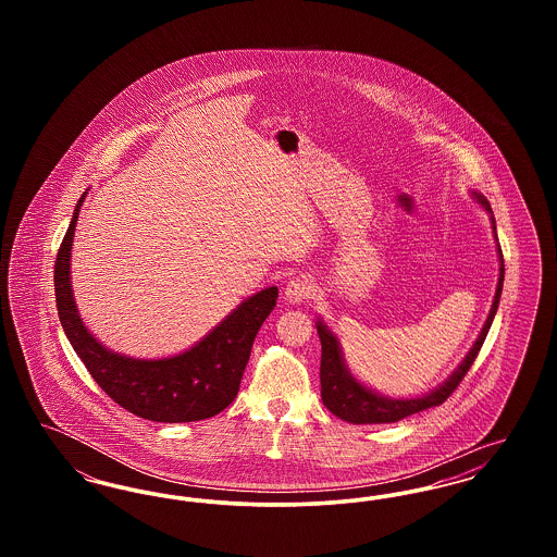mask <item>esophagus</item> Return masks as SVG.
I'll return each instance as SVG.
<instances>
[{"label":"esophagus","instance_id":"1","mask_svg":"<svg viewBox=\"0 0 557 557\" xmlns=\"http://www.w3.org/2000/svg\"><path fill=\"white\" fill-rule=\"evenodd\" d=\"M311 290H313L311 280L302 275V277H292L290 282L286 284V288H284V294H286L288 302L298 305V302H302V300H307L311 296Z\"/></svg>","mask_w":557,"mask_h":557}]
</instances>
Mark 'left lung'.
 <instances>
[{
  "label": "left lung",
  "instance_id": "1",
  "mask_svg": "<svg viewBox=\"0 0 557 557\" xmlns=\"http://www.w3.org/2000/svg\"><path fill=\"white\" fill-rule=\"evenodd\" d=\"M472 196L476 198L478 202L486 211L493 212L491 211L488 200L482 194L472 191ZM491 221H493V230H495V238H497V227H495V216L493 214H491ZM497 250H499V263H502V267H499V284H497V290H495V300H493L491 313H488V318L484 321V327H482V332H480L474 346L470 348V352L466 355V359L461 361V366L450 373L449 377L445 380V384H441L438 388H434L432 393H428L424 397H382V395L370 391L368 386H363L361 382H357L352 377V373L345 366L338 338L319 319L315 325H318L319 341H321L319 380H321V400H323V405L336 418L350 422V424H393V422H398V420H403L407 416H413L418 411H424V409H430V407L443 405L453 395V391L459 386V382L463 380V375L472 368V363L476 361L478 352H480V348L484 345V338H486V334L491 330V323H493L495 313H497L499 298H502V290H504L505 275L502 246Z\"/></svg>",
  "mask_w": 557,
  "mask_h": 557
}]
</instances>
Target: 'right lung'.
Here are the masks:
<instances>
[{"instance_id":"right-lung-1","label":"right lung","mask_w":557,"mask_h":557,"mask_svg":"<svg viewBox=\"0 0 557 557\" xmlns=\"http://www.w3.org/2000/svg\"><path fill=\"white\" fill-rule=\"evenodd\" d=\"M60 244L53 265L58 318L91 377L114 403L150 422H198L221 413L238 395L259 327L275 307L271 286L244 300L211 334L169 359H132L100 345L81 321L71 288V248L79 209Z\"/></svg>"}]
</instances>
